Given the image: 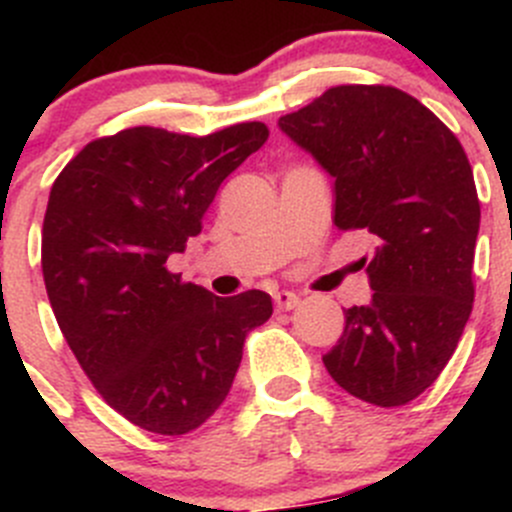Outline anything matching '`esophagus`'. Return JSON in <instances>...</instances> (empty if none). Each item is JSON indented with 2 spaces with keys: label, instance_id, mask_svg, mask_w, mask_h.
<instances>
[{
  "label": "esophagus",
  "instance_id": "esophagus-1",
  "mask_svg": "<svg viewBox=\"0 0 512 512\" xmlns=\"http://www.w3.org/2000/svg\"><path fill=\"white\" fill-rule=\"evenodd\" d=\"M275 304L280 312H289V309H294L299 304V294L294 292H277L275 294Z\"/></svg>",
  "mask_w": 512,
  "mask_h": 512
}]
</instances>
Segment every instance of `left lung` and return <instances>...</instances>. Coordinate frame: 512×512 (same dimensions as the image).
<instances>
[{"label":"left lung","mask_w":512,"mask_h":512,"mask_svg":"<svg viewBox=\"0 0 512 512\" xmlns=\"http://www.w3.org/2000/svg\"><path fill=\"white\" fill-rule=\"evenodd\" d=\"M334 178V225L369 230V304L322 356L344 391L404 406L448 364L473 309L480 205L458 138L391 86H337L277 121Z\"/></svg>","instance_id":"8db88e82"}]
</instances>
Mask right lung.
<instances>
[{"instance_id": "add662e5", "label": "right lung", "mask_w": 512, "mask_h": 512, "mask_svg": "<svg viewBox=\"0 0 512 512\" xmlns=\"http://www.w3.org/2000/svg\"><path fill=\"white\" fill-rule=\"evenodd\" d=\"M267 136L260 121L203 138L128 128L89 143L51 185L41 270L56 322L106 404L146 431L180 436L208 421L247 332L272 317L267 292L215 297L165 267Z\"/></svg>"}]
</instances>
